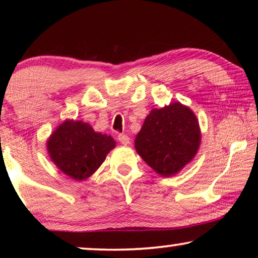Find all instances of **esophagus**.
Returning a JSON list of instances; mask_svg holds the SVG:
<instances>
[{
  "label": "esophagus",
  "instance_id": "34e87169",
  "mask_svg": "<svg viewBox=\"0 0 258 258\" xmlns=\"http://www.w3.org/2000/svg\"><path fill=\"white\" fill-rule=\"evenodd\" d=\"M118 141L124 146H128L130 143V137L128 135H124V134H119L118 135Z\"/></svg>",
  "mask_w": 258,
  "mask_h": 258
}]
</instances>
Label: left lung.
I'll list each match as a JSON object with an SVG mask.
<instances>
[{
	"mask_svg": "<svg viewBox=\"0 0 258 258\" xmlns=\"http://www.w3.org/2000/svg\"><path fill=\"white\" fill-rule=\"evenodd\" d=\"M202 134L195 112L181 102L153 109L136 135L135 149L162 177L178 174L194 160Z\"/></svg>",
	"mask_w": 258,
	"mask_h": 258,
	"instance_id": "8db88e82",
	"label": "left lung"
}]
</instances>
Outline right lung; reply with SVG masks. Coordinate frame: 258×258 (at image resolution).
I'll return each mask as SVG.
<instances>
[{
    "mask_svg": "<svg viewBox=\"0 0 258 258\" xmlns=\"http://www.w3.org/2000/svg\"><path fill=\"white\" fill-rule=\"evenodd\" d=\"M115 147L111 136L95 132L86 122L69 118L47 140V151L52 163L75 181L89 178Z\"/></svg>",
    "mask_w": 258,
    "mask_h": 258,
    "instance_id": "add662e5",
    "label": "right lung"
}]
</instances>
